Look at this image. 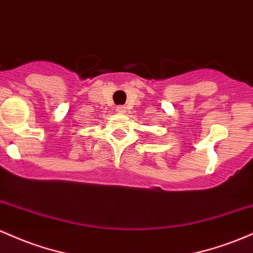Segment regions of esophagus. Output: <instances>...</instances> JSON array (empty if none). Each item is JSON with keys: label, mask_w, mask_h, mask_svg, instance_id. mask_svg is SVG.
<instances>
[{"label": "esophagus", "mask_w": 253, "mask_h": 253, "mask_svg": "<svg viewBox=\"0 0 253 253\" xmlns=\"http://www.w3.org/2000/svg\"><path fill=\"white\" fill-rule=\"evenodd\" d=\"M116 110H117V112H119V113L126 112V107L124 106V105H119V106L116 107Z\"/></svg>", "instance_id": "esophagus-1"}]
</instances>
